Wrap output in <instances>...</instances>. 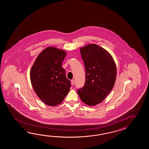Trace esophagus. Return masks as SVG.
<instances>
[{
    "mask_svg": "<svg viewBox=\"0 0 149 149\" xmlns=\"http://www.w3.org/2000/svg\"><path fill=\"white\" fill-rule=\"evenodd\" d=\"M71 85H74V80H71Z\"/></svg>",
    "mask_w": 149,
    "mask_h": 149,
    "instance_id": "esophagus-1",
    "label": "esophagus"
}]
</instances>
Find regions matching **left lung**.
<instances>
[{
	"label": "left lung",
	"mask_w": 149,
	"mask_h": 149,
	"mask_svg": "<svg viewBox=\"0 0 149 149\" xmlns=\"http://www.w3.org/2000/svg\"><path fill=\"white\" fill-rule=\"evenodd\" d=\"M86 71L85 85L78 94L86 104L94 106L101 103L113 88L117 69L113 57L97 45L80 48Z\"/></svg>",
	"instance_id": "left-lung-1"
}]
</instances>
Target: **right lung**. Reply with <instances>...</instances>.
<instances>
[{"label": "right lung", "instance_id": "obj_1", "mask_svg": "<svg viewBox=\"0 0 149 149\" xmlns=\"http://www.w3.org/2000/svg\"><path fill=\"white\" fill-rule=\"evenodd\" d=\"M66 52L54 47L39 54L30 71L32 86L39 98L46 104H60L70 91L71 81L65 76L62 63Z\"/></svg>", "mask_w": 149, "mask_h": 149}]
</instances>
